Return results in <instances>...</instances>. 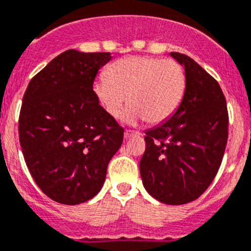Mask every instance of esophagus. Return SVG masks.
I'll return each instance as SVG.
<instances>
[{"label":"esophagus","instance_id":"obj_1","mask_svg":"<svg viewBox=\"0 0 251 251\" xmlns=\"http://www.w3.org/2000/svg\"><path fill=\"white\" fill-rule=\"evenodd\" d=\"M140 132L138 131H132V130H126L125 132H124V136H125V139H130L132 138V136H140Z\"/></svg>","mask_w":251,"mask_h":251}]
</instances>
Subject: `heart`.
Instances as JSON below:
<instances>
[{
  "mask_svg": "<svg viewBox=\"0 0 251 251\" xmlns=\"http://www.w3.org/2000/svg\"><path fill=\"white\" fill-rule=\"evenodd\" d=\"M186 88V72L178 62L131 55L108 65L106 78L93 84V95L110 116L119 117L127 101V123L156 125L176 113Z\"/></svg>",
  "mask_w": 251,
  "mask_h": 251,
  "instance_id": "b5f03b06",
  "label": "heart"
}]
</instances>
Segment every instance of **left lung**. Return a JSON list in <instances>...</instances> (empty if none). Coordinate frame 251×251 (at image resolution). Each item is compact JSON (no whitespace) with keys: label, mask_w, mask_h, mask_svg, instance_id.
<instances>
[{"label":"left lung","mask_w":251,"mask_h":251,"mask_svg":"<svg viewBox=\"0 0 251 251\" xmlns=\"http://www.w3.org/2000/svg\"><path fill=\"white\" fill-rule=\"evenodd\" d=\"M171 56L184 67L186 95L173 116L145 131L140 176L151 197L177 206L197 200L216 177L228 116L216 79L189 56L176 51Z\"/></svg>","instance_id":"left-lung-1"}]
</instances>
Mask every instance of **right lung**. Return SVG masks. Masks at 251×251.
<instances>
[{
    "label": "right lung",
    "instance_id": "right-lung-1",
    "mask_svg": "<svg viewBox=\"0 0 251 251\" xmlns=\"http://www.w3.org/2000/svg\"><path fill=\"white\" fill-rule=\"evenodd\" d=\"M110 53L69 49L41 69L26 88L19 138L30 174L53 201L79 204L103 186L124 128L102 108L93 82Z\"/></svg>",
    "mask_w": 251,
    "mask_h": 251
}]
</instances>
